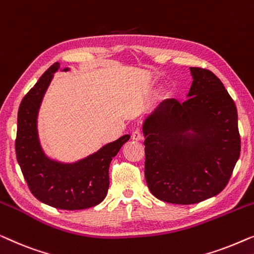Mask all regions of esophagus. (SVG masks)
<instances>
[{
    "mask_svg": "<svg viewBox=\"0 0 254 254\" xmlns=\"http://www.w3.org/2000/svg\"><path fill=\"white\" fill-rule=\"evenodd\" d=\"M141 139H142L141 132L139 131V130L133 131V133H132V140H134V141H140Z\"/></svg>",
    "mask_w": 254,
    "mask_h": 254,
    "instance_id": "esophagus-1",
    "label": "esophagus"
}]
</instances>
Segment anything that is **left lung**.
Segmentation results:
<instances>
[{
  "label": "left lung",
  "mask_w": 254,
  "mask_h": 254,
  "mask_svg": "<svg viewBox=\"0 0 254 254\" xmlns=\"http://www.w3.org/2000/svg\"><path fill=\"white\" fill-rule=\"evenodd\" d=\"M188 99L164 100L145 120V177L152 194L191 205L219 194L241 152L237 108L212 71L190 67Z\"/></svg>",
  "instance_id": "left-lung-1"
}]
</instances>
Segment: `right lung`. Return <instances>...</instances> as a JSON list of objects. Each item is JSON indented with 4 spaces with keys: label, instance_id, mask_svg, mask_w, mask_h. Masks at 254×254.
<instances>
[{
    "label": "right lung",
    "instance_id": "1",
    "mask_svg": "<svg viewBox=\"0 0 254 254\" xmlns=\"http://www.w3.org/2000/svg\"><path fill=\"white\" fill-rule=\"evenodd\" d=\"M59 69V62L53 64L21 100L15 144L17 161L32 194L41 202L66 210L90 208L106 198L110 162L130 135H123L73 163H62L48 158L39 141L38 113Z\"/></svg>",
    "mask_w": 254,
    "mask_h": 254
}]
</instances>
